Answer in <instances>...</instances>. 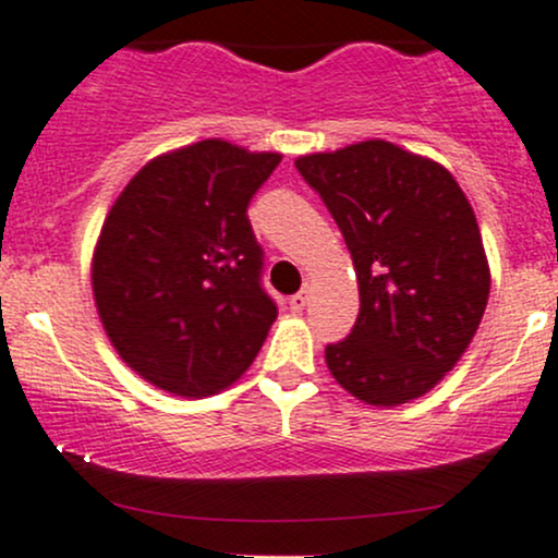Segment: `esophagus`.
I'll return each mask as SVG.
<instances>
[{
  "label": "esophagus",
  "instance_id": "34e87169",
  "mask_svg": "<svg viewBox=\"0 0 558 558\" xmlns=\"http://www.w3.org/2000/svg\"><path fill=\"white\" fill-rule=\"evenodd\" d=\"M307 291H299V294H294L289 299V310L291 313H302L304 307H307Z\"/></svg>",
  "mask_w": 558,
  "mask_h": 558
}]
</instances>
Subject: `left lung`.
Segmentation results:
<instances>
[{
    "label": "left lung",
    "instance_id": "1",
    "mask_svg": "<svg viewBox=\"0 0 558 558\" xmlns=\"http://www.w3.org/2000/svg\"><path fill=\"white\" fill-rule=\"evenodd\" d=\"M353 256L361 310L326 348L357 401L398 407L433 390L471 344L489 299L478 221L447 168L390 141L296 157Z\"/></svg>",
    "mask_w": 558,
    "mask_h": 558
}]
</instances>
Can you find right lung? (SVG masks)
Wrapping results in <instances>:
<instances>
[{
    "instance_id": "add662e5",
    "label": "right lung",
    "mask_w": 558,
    "mask_h": 558,
    "mask_svg": "<svg viewBox=\"0 0 558 558\" xmlns=\"http://www.w3.org/2000/svg\"><path fill=\"white\" fill-rule=\"evenodd\" d=\"M278 162V151L205 138L146 162L111 205L93 296L109 342L146 383L214 396L262 350L278 307L245 210Z\"/></svg>"
}]
</instances>
